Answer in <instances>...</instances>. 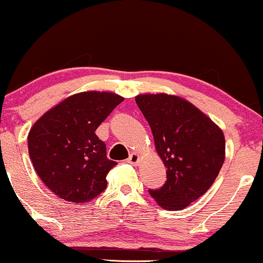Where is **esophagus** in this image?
Segmentation results:
<instances>
[{
    "mask_svg": "<svg viewBox=\"0 0 263 263\" xmlns=\"http://www.w3.org/2000/svg\"><path fill=\"white\" fill-rule=\"evenodd\" d=\"M126 162L132 164V165H138V163H140V154L137 153H131L129 154V157L127 158V160Z\"/></svg>",
    "mask_w": 263,
    "mask_h": 263,
    "instance_id": "34e87169",
    "label": "esophagus"
}]
</instances>
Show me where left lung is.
Here are the masks:
<instances>
[{"label":"left lung","instance_id":"left-lung-1","mask_svg":"<svg viewBox=\"0 0 263 263\" xmlns=\"http://www.w3.org/2000/svg\"><path fill=\"white\" fill-rule=\"evenodd\" d=\"M136 103L149 123L157 153L166 167L163 187L149 190V194L164 210H183L207 192L222 169L223 131L180 97L141 94Z\"/></svg>","mask_w":263,"mask_h":263}]
</instances>
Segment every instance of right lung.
<instances>
[{
	"label": "right lung",
	"mask_w": 263,
	"mask_h": 263,
	"mask_svg": "<svg viewBox=\"0 0 263 263\" xmlns=\"http://www.w3.org/2000/svg\"><path fill=\"white\" fill-rule=\"evenodd\" d=\"M123 98L110 91H83L44 114L28 135V149L39 178L62 200L88 202L106 189L116 162L107 159L97 128Z\"/></svg>",
	"instance_id": "right-lung-1"
}]
</instances>
